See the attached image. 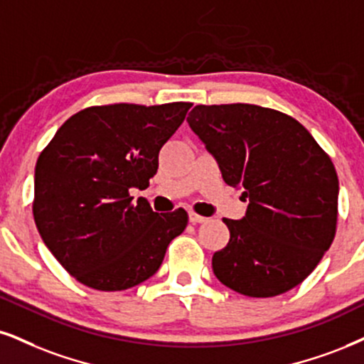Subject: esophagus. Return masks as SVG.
<instances>
[{
    "mask_svg": "<svg viewBox=\"0 0 364 364\" xmlns=\"http://www.w3.org/2000/svg\"><path fill=\"white\" fill-rule=\"evenodd\" d=\"M189 221L192 224H203V223H208V218L200 216V214H196V213H189Z\"/></svg>",
    "mask_w": 364,
    "mask_h": 364,
    "instance_id": "1",
    "label": "esophagus"
}]
</instances>
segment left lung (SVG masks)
Returning <instances> with one entry per match:
<instances>
[{"label":"left lung","mask_w":364,"mask_h":364,"mask_svg":"<svg viewBox=\"0 0 364 364\" xmlns=\"http://www.w3.org/2000/svg\"><path fill=\"white\" fill-rule=\"evenodd\" d=\"M187 123L248 199L243 218L223 219L231 236L213 257L218 280L248 297L302 284L336 235L339 181L326 151L297 119L262 106L199 105Z\"/></svg>","instance_id":"obj_1"}]
</instances>
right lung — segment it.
<instances>
[{"mask_svg":"<svg viewBox=\"0 0 364 364\" xmlns=\"http://www.w3.org/2000/svg\"><path fill=\"white\" fill-rule=\"evenodd\" d=\"M191 102L109 105L79 111L57 129L35 167L33 218L45 246L80 284L127 290L155 275L187 226L182 208L154 213L146 189L160 148Z\"/></svg>","mask_w":364,"mask_h":364,"instance_id":"right-lung-1","label":"right lung"}]
</instances>
